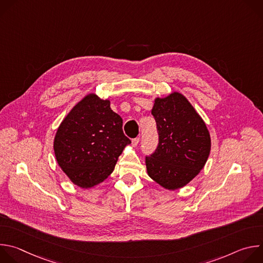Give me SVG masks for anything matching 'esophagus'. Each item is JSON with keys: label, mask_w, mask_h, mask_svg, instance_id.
<instances>
[{"label": "esophagus", "mask_w": 263, "mask_h": 263, "mask_svg": "<svg viewBox=\"0 0 263 263\" xmlns=\"http://www.w3.org/2000/svg\"><path fill=\"white\" fill-rule=\"evenodd\" d=\"M138 143H139V137H136V138L132 139V145L133 146H136Z\"/></svg>", "instance_id": "1"}]
</instances>
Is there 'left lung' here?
<instances>
[{"mask_svg":"<svg viewBox=\"0 0 263 263\" xmlns=\"http://www.w3.org/2000/svg\"><path fill=\"white\" fill-rule=\"evenodd\" d=\"M159 142L145 157L147 175L170 191L189 184L204 167L211 148L206 124L182 93L156 98L152 109Z\"/></svg>","mask_w":263,"mask_h":263,"instance_id":"1","label":"left lung"}]
</instances>
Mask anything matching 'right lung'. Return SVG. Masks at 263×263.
Here are the masks:
<instances>
[{
  "mask_svg": "<svg viewBox=\"0 0 263 263\" xmlns=\"http://www.w3.org/2000/svg\"><path fill=\"white\" fill-rule=\"evenodd\" d=\"M129 143L123 120L110 108V101L89 93L72 107L58 127L54 153L73 184L90 189L114 172Z\"/></svg>",
  "mask_w": 263,
  "mask_h": 263,
  "instance_id": "right-lung-1",
  "label": "right lung"
}]
</instances>
